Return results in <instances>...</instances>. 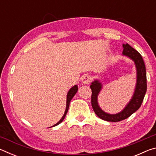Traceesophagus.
<instances>
[{
  "label": "esophagus",
  "mask_w": 156,
  "mask_h": 156,
  "mask_svg": "<svg viewBox=\"0 0 156 156\" xmlns=\"http://www.w3.org/2000/svg\"><path fill=\"white\" fill-rule=\"evenodd\" d=\"M92 80V77L91 76L87 75V74H85L83 76V78H82V82L84 84H89L91 82Z\"/></svg>",
  "instance_id": "obj_1"
}]
</instances>
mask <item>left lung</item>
Here are the masks:
<instances>
[{
    "mask_svg": "<svg viewBox=\"0 0 156 156\" xmlns=\"http://www.w3.org/2000/svg\"><path fill=\"white\" fill-rule=\"evenodd\" d=\"M122 54L130 58L135 62L137 69V83L136 90L133 98L129 104L122 112L117 114H109L104 112L98 105L97 98L99 92L101 90L102 85L98 80H95L91 83L90 88L91 89V105L96 114L102 120L109 122H119L129 118L131 114L136 112L143 101L144 97L147 91V74L146 69L143 58L140 54L135 49L131 47L129 44H123Z\"/></svg>",
    "mask_w": 156,
    "mask_h": 156,
    "instance_id": "obj_1",
    "label": "left lung"
}]
</instances>
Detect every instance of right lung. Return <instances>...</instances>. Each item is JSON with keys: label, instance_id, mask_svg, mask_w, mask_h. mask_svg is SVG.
Returning a JSON list of instances; mask_svg holds the SVG:
<instances>
[{"label": "right lung", "instance_id": "obj_1", "mask_svg": "<svg viewBox=\"0 0 156 156\" xmlns=\"http://www.w3.org/2000/svg\"><path fill=\"white\" fill-rule=\"evenodd\" d=\"M77 91H78V86L77 85L73 86V87L71 88L70 90L69 91L68 94H67V107H66V109H65V112L64 115H63L62 118H61V119H60V120L58 122L56 123V125H54V126H56L58 125H59V124L61 123L62 121H63V120H64L65 115H66V114H67V113L68 112L69 107V103H70L71 100L73 98V97L75 96V94H76V92H77Z\"/></svg>", "mask_w": 156, "mask_h": 156}]
</instances>
